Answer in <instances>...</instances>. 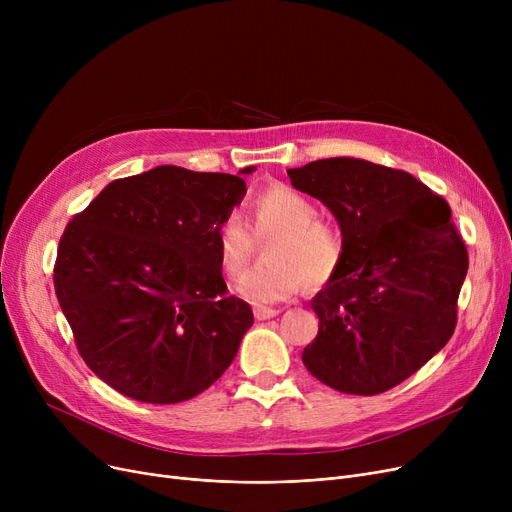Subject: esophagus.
Here are the masks:
<instances>
[{"mask_svg": "<svg viewBox=\"0 0 512 512\" xmlns=\"http://www.w3.org/2000/svg\"><path fill=\"white\" fill-rule=\"evenodd\" d=\"M253 313H255V319H257V321H265V319H272V317H276V315L280 313V309H270V307H257Z\"/></svg>", "mask_w": 512, "mask_h": 512, "instance_id": "esophagus-1", "label": "esophagus"}]
</instances>
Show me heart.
<instances>
[{
	"label": "heart",
	"instance_id": "obj_1",
	"mask_svg": "<svg viewBox=\"0 0 512 512\" xmlns=\"http://www.w3.org/2000/svg\"><path fill=\"white\" fill-rule=\"evenodd\" d=\"M253 232L238 213H228L215 228V249L222 272L230 278L247 270L257 238L272 236L265 249L267 263L255 267L234 284L240 299L253 305H274L294 297L305 284H326L342 263L340 230L317 218V205L286 184H272L249 203Z\"/></svg>",
	"mask_w": 512,
	"mask_h": 512
}]
</instances>
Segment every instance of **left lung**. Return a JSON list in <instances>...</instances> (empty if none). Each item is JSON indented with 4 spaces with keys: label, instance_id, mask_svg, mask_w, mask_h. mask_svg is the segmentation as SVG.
Instances as JSON below:
<instances>
[{
    "label": "left lung",
    "instance_id": "obj_1",
    "mask_svg": "<svg viewBox=\"0 0 512 512\" xmlns=\"http://www.w3.org/2000/svg\"><path fill=\"white\" fill-rule=\"evenodd\" d=\"M288 176L332 211L344 240L338 272L311 301L319 332L303 363L338 392L382 394L454 332L469 257L450 207L409 172L357 157L317 159Z\"/></svg>",
    "mask_w": 512,
    "mask_h": 512
}]
</instances>
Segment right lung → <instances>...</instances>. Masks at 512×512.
<instances>
[{
    "instance_id": "right-lung-1",
    "label": "right lung",
    "mask_w": 512,
    "mask_h": 512,
    "mask_svg": "<svg viewBox=\"0 0 512 512\" xmlns=\"http://www.w3.org/2000/svg\"><path fill=\"white\" fill-rule=\"evenodd\" d=\"M245 195L240 176L157 166L110 182L74 215L53 286L99 380L176 405L230 367L253 311L226 294L215 228Z\"/></svg>"
}]
</instances>
